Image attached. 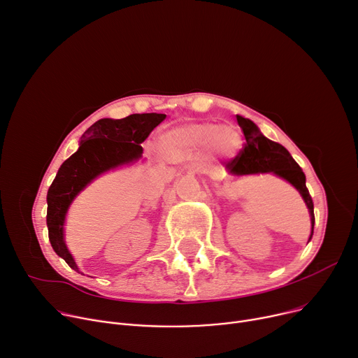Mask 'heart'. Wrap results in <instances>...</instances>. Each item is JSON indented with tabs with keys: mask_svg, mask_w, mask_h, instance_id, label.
<instances>
[{
	"mask_svg": "<svg viewBox=\"0 0 358 358\" xmlns=\"http://www.w3.org/2000/svg\"><path fill=\"white\" fill-rule=\"evenodd\" d=\"M241 141L239 128L231 124L216 125L213 122H200L170 129L162 136V147L170 155L207 145L220 152H233L241 145Z\"/></svg>",
	"mask_w": 358,
	"mask_h": 358,
	"instance_id": "b5f03b06",
	"label": "heart"
}]
</instances>
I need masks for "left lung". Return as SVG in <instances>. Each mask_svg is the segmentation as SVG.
I'll return each mask as SVG.
<instances>
[{"instance_id":"8db88e82","label":"left lung","mask_w":358,"mask_h":358,"mask_svg":"<svg viewBox=\"0 0 358 358\" xmlns=\"http://www.w3.org/2000/svg\"><path fill=\"white\" fill-rule=\"evenodd\" d=\"M236 117L237 124H239L243 131L246 144L239 155L226 164L227 173L234 177L271 173L294 185L303 199L309 211V217H311L313 227L311 236H309V241H311L315 224L314 203L306 188V180L302 169L296 164V161L292 158L287 148L266 138L250 119L241 115H237Z\"/></svg>"}]
</instances>
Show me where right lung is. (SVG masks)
<instances>
[{
	"instance_id": "obj_1",
	"label": "right lung",
	"mask_w": 358,
	"mask_h": 358,
	"mask_svg": "<svg viewBox=\"0 0 358 358\" xmlns=\"http://www.w3.org/2000/svg\"><path fill=\"white\" fill-rule=\"evenodd\" d=\"M165 116L134 113L124 119H99L82 135L78 151L60 165L47 193V229L52 248L71 269L79 272L64 242V222L70 204L94 178L139 161L144 151L141 144Z\"/></svg>"
}]
</instances>
